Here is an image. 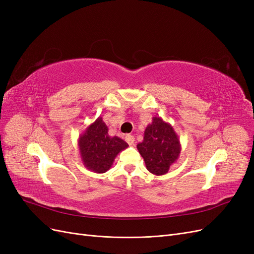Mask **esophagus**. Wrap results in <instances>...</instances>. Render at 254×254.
<instances>
[{
	"label": "esophagus",
	"mask_w": 254,
	"mask_h": 254,
	"mask_svg": "<svg viewBox=\"0 0 254 254\" xmlns=\"http://www.w3.org/2000/svg\"><path fill=\"white\" fill-rule=\"evenodd\" d=\"M125 141L129 144V145H132L134 143V136L131 134H127L125 136Z\"/></svg>",
	"instance_id": "1"
}]
</instances>
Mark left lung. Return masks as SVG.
I'll list each match as a JSON object with an SVG mask.
<instances>
[{
    "label": "left lung",
    "instance_id": "obj_1",
    "mask_svg": "<svg viewBox=\"0 0 254 254\" xmlns=\"http://www.w3.org/2000/svg\"><path fill=\"white\" fill-rule=\"evenodd\" d=\"M143 157L146 168L157 176L165 175L177 162L181 144L174 127L159 117H153L151 124L146 127L144 139L136 145Z\"/></svg>",
    "mask_w": 254,
    "mask_h": 254
}]
</instances>
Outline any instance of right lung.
I'll use <instances>...</instances> for the list:
<instances>
[{"label":"right lung","instance_id":"1","mask_svg":"<svg viewBox=\"0 0 254 254\" xmlns=\"http://www.w3.org/2000/svg\"><path fill=\"white\" fill-rule=\"evenodd\" d=\"M128 147L119 136H111L103 118H97L79 134L78 148L82 164L89 171L103 174L109 171L114 159Z\"/></svg>","mask_w":254,"mask_h":254}]
</instances>
